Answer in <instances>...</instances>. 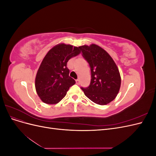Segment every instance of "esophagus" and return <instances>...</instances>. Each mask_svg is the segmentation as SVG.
Returning a JSON list of instances; mask_svg holds the SVG:
<instances>
[{
    "label": "esophagus",
    "mask_w": 156,
    "mask_h": 156,
    "mask_svg": "<svg viewBox=\"0 0 156 156\" xmlns=\"http://www.w3.org/2000/svg\"><path fill=\"white\" fill-rule=\"evenodd\" d=\"M75 82H76V84H78V85H79V84H80V81H79V80H78V79L75 80Z\"/></svg>",
    "instance_id": "esophagus-1"
}]
</instances>
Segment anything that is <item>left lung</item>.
Masks as SVG:
<instances>
[{
    "label": "left lung",
    "mask_w": 156,
    "mask_h": 156,
    "mask_svg": "<svg viewBox=\"0 0 156 156\" xmlns=\"http://www.w3.org/2000/svg\"><path fill=\"white\" fill-rule=\"evenodd\" d=\"M91 70L88 87L81 88L88 99L104 105L116 98L120 90L121 77L115 61L107 52L96 44L79 47Z\"/></svg>",
    "instance_id": "8db88e82"
}]
</instances>
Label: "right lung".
<instances>
[{
	"label": "right lung",
	"mask_w": 156,
	"mask_h": 156,
	"mask_svg": "<svg viewBox=\"0 0 156 156\" xmlns=\"http://www.w3.org/2000/svg\"><path fill=\"white\" fill-rule=\"evenodd\" d=\"M81 53L78 47L59 44L46 54L37 70L35 87L41 100L47 104H56L66 95L75 81L69 76L68 60Z\"/></svg>",
	"instance_id": "obj_1"
}]
</instances>
